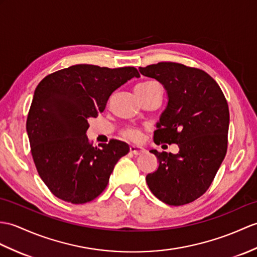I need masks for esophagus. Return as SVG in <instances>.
<instances>
[{"instance_id":"34e87169","label":"esophagus","mask_w":257,"mask_h":257,"mask_svg":"<svg viewBox=\"0 0 257 257\" xmlns=\"http://www.w3.org/2000/svg\"><path fill=\"white\" fill-rule=\"evenodd\" d=\"M130 152L135 154V156H139V154H143L146 152V149L143 147H139V146H131Z\"/></svg>"}]
</instances>
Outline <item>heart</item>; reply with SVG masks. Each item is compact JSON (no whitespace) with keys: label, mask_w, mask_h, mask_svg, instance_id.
<instances>
[{"label":"heart","mask_w":257,"mask_h":257,"mask_svg":"<svg viewBox=\"0 0 257 257\" xmlns=\"http://www.w3.org/2000/svg\"><path fill=\"white\" fill-rule=\"evenodd\" d=\"M160 86V84L156 81H146V82H142L140 83L139 85H137L136 89H142V91H149V89H152L154 87ZM122 136L124 138L130 139V140H138L140 138V134L138 130L133 129V128H129L126 129L122 133Z\"/></svg>","instance_id":"1"}]
</instances>
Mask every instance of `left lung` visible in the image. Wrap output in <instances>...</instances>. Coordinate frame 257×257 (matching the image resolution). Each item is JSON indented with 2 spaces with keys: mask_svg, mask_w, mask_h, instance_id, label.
Segmentation results:
<instances>
[{
  "mask_svg": "<svg viewBox=\"0 0 257 257\" xmlns=\"http://www.w3.org/2000/svg\"><path fill=\"white\" fill-rule=\"evenodd\" d=\"M159 81L168 105L154 131V142L176 143V154L151 150L158 170L146 181L152 194L171 206L189 204L209 188L228 148L229 107L221 88L205 71L175 62L139 69Z\"/></svg>",
  "mask_w": 257,
  "mask_h": 257,
  "instance_id": "8db88e82",
  "label": "left lung"
}]
</instances>
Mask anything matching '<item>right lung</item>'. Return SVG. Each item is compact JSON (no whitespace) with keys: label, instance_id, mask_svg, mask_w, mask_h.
<instances>
[{"label":"right lung","instance_id":"1","mask_svg":"<svg viewBox=\"0 0 257 257\" xmlns=\"http://www.w3.org/2000/svg\"><path fill=\"white\" fill-rule=\"evenodd\" d=\"M140 77L134 67L76 64L47 75L36 87L26 130L41 180L58 198L85 204L106 188L126 142L111 139L93 147L88 119L103 112L118 87Z\"/></svg>","mask_w":257,"mask_h":257}]
</instances>
